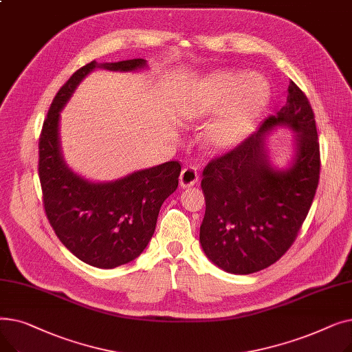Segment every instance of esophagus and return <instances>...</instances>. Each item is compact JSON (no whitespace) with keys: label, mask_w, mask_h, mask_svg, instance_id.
Listing matches in <instances>:
<instances>
[{"label":"esophagus","mask_w":352,"mask_h":352,"mask_svg":"<svg viewBox=\"0 0 352 352\" xmlns=\"http://www.w3.org/2000/svg\"><path fill=\"white\" fill-rule=\"evenodd\" d=\"M199 177L197 170L194 166H186V168H182L181 174H179V186L182 188H187V187H192L198 182Z\"/></svg>","instance_id":"esophagus-1"}]
</instances>
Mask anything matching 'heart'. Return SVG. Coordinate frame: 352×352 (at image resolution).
<instances>
[{"instance_id":"b5f03b06","label":"heart","mask_w":352,"mask_h":352,"mask_svg":"<svg viewBox=\"0 0 352 352\" xmlns=\"http://www.w3.org/2000/svg\"><path fill=\"white\" fill-rule=\"evenodd\" d=\"M268 94L267 82L256 76L219 71L207 81L194 116H218L207 133L208 144L215 150H230L241 142L260 113Z\"/></svg>"}]
</instances>
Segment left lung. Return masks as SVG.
Listing matches in <instances>:
<instances>
[{"mask_svg": "<svg viewBox=\"0 0 352 352\" xmlns=\"http://www.w3.org/2000/svg\"><path fill=\"white\" fill-rule=\"evenodd\" d=\"M294 131L293 154L283 169L267 157V135ZM320 179V144L312 108L294 81L285 105L232 151L202 173L206 215L199 243L208 260L230 274L261 271L287 252L312 204Z\"/></svg>", "mask_w": 352, "mask_h": 352, "instance_id": "left-lung-1", "label": "left lung"}]
</instances>
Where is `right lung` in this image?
Returning <instances> with one entry per match:
<instances>
[{
    "label": "right lung",
    "mask_w": 352,
    "mask_h": 352,
    "mask_svg": "<svg viewBox=\"0 0 352 352\" xmlns=\"http://www.w3.org/2000/svg\"><path fill=\"white\" fill-rule=\"evenodd\" d=\"M146 60L91 61L55 96L40 137L38 175L47 218L60 241L88 265L111 270L142 254L155 231L162 202L178 187L181 165L168 161L116 181L96 182L74 173L60 141V116L81 81L97 68L134 72Z\"/></svg>",
    "instance_id": "1"
}]
</instances>
